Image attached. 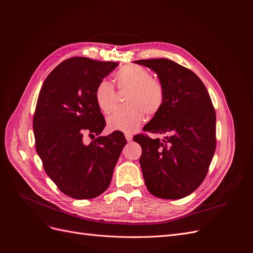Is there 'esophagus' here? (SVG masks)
Returning <instances> with one entry per match:
<instances>
[{
	"label": "esophagus",
	"mask_w": 253,
	"mask_h": 253,
	"mask_svg": "<svg viewBox=\"0 0 253 253\" xmlns=\"http://www.w3.org/2000/svg\"><path fill=\"white\" fill-rule=\"evenodd\" d=\"M125 137H126L127 141H131L132 138H133V136H132L131 133H125Z\"/></svg>",
	"instance_id": "1"
}]
</instances>
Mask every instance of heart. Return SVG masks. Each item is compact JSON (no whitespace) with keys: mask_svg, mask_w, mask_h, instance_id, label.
I'll use <instances>...</instances> for the list:
<instances>
[{"mask_svg":"<svg viewBox=\"0 0 253 253\" xmlns=\"http://www.w3.org/2000/svg\"><path fill=\"white\" fill-rule=\"evenodd\" d=\"M120 89H130L124 108L116 110L108 118V127L113 131L134 132L144 120L145 112L154 115L160 111L165 99L162 83L152 78L151 73L142 66L126 65L116 74ZM94 96L98 108L105 114L111 113L117 104L115 86L102 80L96 86Z\"/></svg>","mask_w":253,"mask_h":253,"instance_id":"heart-1","label":"heart"}]
</instances>
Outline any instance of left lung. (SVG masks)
<instances>
[{
  "mask_svg": "<svg viewBox=\"0 0 253 253\" xmlns=\"http://www.w3.org/2000/svg\"><path fill=\"white\" fill-rule=\"evenodd\" d=\"M165 91L162 108L143 127L152 133L170 134L164 139L136 135L142 154L139 163L149 192L176 200L192 194L204 180L213 158L215 111L199 77L184 66L166 59H140Z\"/></svg>",
  "mask_w": 253,
  "mask_h": 253,
  "instance_id": "1",
  "label": "left lung"
}]
</instances>
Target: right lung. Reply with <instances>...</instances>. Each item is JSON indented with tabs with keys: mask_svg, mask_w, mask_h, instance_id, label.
<instances>
[{
	"mask_svg": "<svg viewBox=\"0 0 253 253\" xmlns=\"http://www.w3.org/2000/svg\"><path fill=\"white\" fill-rule=\"evenodd\" d=\"M118 62L73 57L59 63L39 93L34 115L36 151L47 175L65 195L93 199L112 180L124 145L113 132L85 144L83 135H98L105 121L95 100L96 86Z\"/></svg>",
	"mask_w": 253,
	"mask_h": 253,
	"instance_id": "1",
	"label": "right lung"
}]
</instances>
